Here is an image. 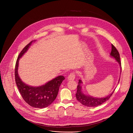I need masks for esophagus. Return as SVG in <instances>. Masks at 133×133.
<instances>
[{
  "mask_svg": "<svg viewBox=\"0 0 133 133\" xmlns=\"http://www.w3.org/2000/svg\"><path fill=\"white\" fill-rule=\"evenodd\" d=\"M75 78V74L74 72H71L67 77V79L68 81H72L74 80Z\"/></svg>",
  "mask_w": 133,
  "mask_h": 133,
  "instance_id": "esophagus-1",
  "label": "esophagus"
}]
</instances>
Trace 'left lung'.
I'll return each mask as SVG.
<instances>
[{
	"instance_id": "1",
	"label": "left lung",
	"mask_w": 133,
	"mask_h": 133,
	"mask_svg": "<svg viewBox=\"0 0 133 133\" xmlns=\"http://www.w3.org/2000/svg\"><path fill=\"white\" fill-rule=\"evenodd\" d=\"M110 56L111 57L115 58L116 61L119 64L121 68V73L122 71V67H121V62L120 61V56L119 54L118 51V50L116 49V48L112 44H111V51L110 54ZM120 78L118 81V83L119 82ZM78 85L77 86V90L76 94V99L78 102H79L82 104H83L84 106H86L87 107H96L97 106H99L104 102H106L107 100L109 99L110 96L112 95L114 91V89L113 91L109 94L108 95L103 97H94L89 95L85 94L82 91V84L83 82L81 79H79L78 81Z\"/></svg>"
}]
</instances>
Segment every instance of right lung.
<instances>
[{
    "label": "right lung",
    "mask_w": 133,
    "mask_h": 133,
    "mask_svg": "<svg viewBox=\"0 0 133 133\" xmlns=\"http://www.w3.org/2000/svg\"><path fill=\"white\" fill-rule=\"evenodd\" d=\"M33 41L26 45L19 55L15 66V81L24 101L30 106L37 108H44L49 106L56 99L59 87L65 79L63 76H58L46 84L39 86L27 85L22 81L18 74L19 61L27 51Z\"/></svg>",
    "instance_id": "obj_1"
}]
</instances>
